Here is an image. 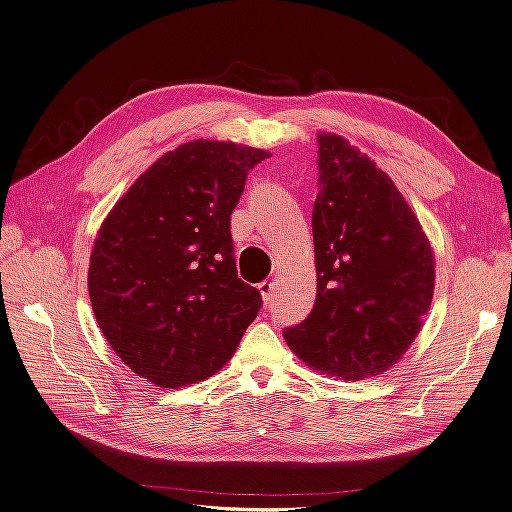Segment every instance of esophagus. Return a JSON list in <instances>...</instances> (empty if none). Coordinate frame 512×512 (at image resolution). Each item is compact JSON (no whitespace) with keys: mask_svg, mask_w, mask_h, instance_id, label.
Masks as SVG:
<instances>
[{"mask_svg":"<svg viewBox=\"0 0 512 512\" xmlns=\"http://www.w3.org/2000/svg\"><path fill=\"white\" fill-rule=\"evenodd\" d=\"M259 291H261V296H264V302H266V304L272 302V296H274V281L259 283Z\"/></svg>","mask_w":512,"mask_h":512,"instance_id":"1","label":"esophagus"}]
</instances>
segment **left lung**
<instances>
[{
	"mask_svg": "<svg viewBox=\"0 0 512 512\" xmlns=\"http://www.w3.org/2000/svg\"><path fill=\"white\" fill-rule=\"evenodd\" d=\"M317 148V296L283 337L319 373L373 377L414 343L431 306L435 259L416 214L367 154L334 133L317 135Z\"/></svg>",
	"mask_w": 512,
	"mask_h": 512,
	"instance_id": "obj_1",
	"label": "left lung"
}]
</instances>
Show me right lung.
Masks as SVG:
<instances>
[{"instance_id": "add662e5", "label": "right lung", "mask_w": 512, "mask_h": 512, "mask_svg": "<svg viewBox=\"0 0 512 512\" xmlns=\"http://www.w3.org/2000/svg\"><path fill=\"white\" fill-rule=\"evenodd\" d=\"M268 152L197 139L160 156L102 223L87 289L105 339L156 386L214 375L261 309L238 279L231 212Z\"/></svg>"}]
</instances>
